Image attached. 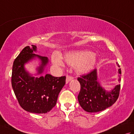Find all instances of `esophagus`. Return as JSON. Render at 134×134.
Listing matches in <instances>:
<instances>
[{
    "label": "esophagus",
    "mask_w": 134,
    "mask_h": 134,
    "mask_svg": "<svg viewBox=\"0 0 134 134\" xmlns=\"http://www.w3.org/2000/svg\"><path fill=\"white\" fill-rule=\"evenodd\" d=\"M72 79H73L72 76H70V75H67V76H66V81H65V82H66V83H69V82L71 80H72Z\"/></svg>",
    "instance_id": "1"
}]
</instances>
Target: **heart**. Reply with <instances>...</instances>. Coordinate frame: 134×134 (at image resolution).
Instances as JSON below:
<instances>
[{"label": "heart", "mask_w": 134, "mask_h": 134, "mask_svg": "<svg viewBox=\"0 0 134 134\" xmlns=\"http://www.w3.org/2000/svg\"><path fill=\"white\" fill-rule=\"evenodd\" d=\"M64 60L67 64L76 67L78 72L84 74L89 72L94 66L96 57L93 53L89 51H81L67 53L64 56ZM53 62L56 64H63L62 60L58 57L54 58Z\"/></svg>", "instance_id": "obj_1"}]
</instances>
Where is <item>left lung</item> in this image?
Returning <instances> with one entry per match:
<instances>
[{"mask_svg": "<svg viewBox=\"0 0 134 134\" xmlns=\"http://www.w3.org/2000/svg\"><path fill=\"white\" fill-rule=\"evenodd\" d=\"M119 73L121 74L120 69H119ZM78 81L81 85V90L78 96L79 103L87 112H98L105 110L112 106L119 96L120 85H116L114 89L107 92L97 82L96 69L86 75H81L78 78ZM119 81H120V76Z\"/></svg>", "mask_w": 134, "mask_h": 134, "instance_id": "1", "label": "left lung"}]
</instances>
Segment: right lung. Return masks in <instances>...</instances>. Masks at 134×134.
I'll return each instance as SVG.
<instances>
[{
    "instance_id": "right-lung-1",
    "label": "right lung",
    "mask_w": 134,
    "mask_h": 134,
    "mask_svg": "<svg viewBox=\"0 0 134 134\" xmlns=\"http://www.w3.org/2000/svg\"><path fill=\"white\" fill-rule=\"evenodd\" d=\"M25 47L14 60L13 65L11 85L19 104L29 112L46 113L56 104L59 94L65 83V76L55 77L50 74L35 78L24 69V64L37 57L41 64L37 69L38 74L43 72L48 62L47 57L35 53L36 45Z\"/></svg>"
}]
</instances>
